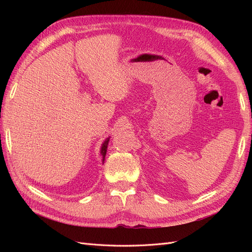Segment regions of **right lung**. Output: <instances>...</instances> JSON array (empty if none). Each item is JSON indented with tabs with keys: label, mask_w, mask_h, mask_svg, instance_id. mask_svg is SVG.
Returning <instances> with one entry per match:
<instances>
[{
	"label": "right lung",
	"mask_w": 252,
	"mask_h": 252,
	"mask_svg": "<svg viewBox=\"0 0 252 252\" xmlns=\"http://www.w3.org/2000/svg\"><path fill=\"white\" fill-rule=\"evenodd\" d=\"M108 142H109V138L106 139V141L102 144V147H101V154L103 156V162L105 159V156H106V151H107V146H108Z\"/></svg>",
	"instance_id": "1"
}]
</instances>
